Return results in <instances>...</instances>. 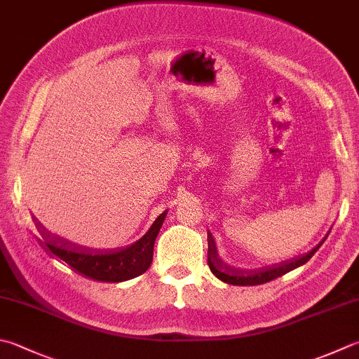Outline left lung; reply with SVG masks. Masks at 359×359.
Here are the masks:
<instances>
[{
	"label": "left lung",
	"instance_id": "left-lung-1",
	"mask_svg": "<svg viewBox=\"0 0 359 359\" xmlns=\"http://www.w3.org/2000/svg\"><path fill=\"white\" fill-rule=\"evenodd\" d=\"M327 239V238H325ZM209 242V241H208ZM212 243V241H211ZM208 243V266L211 269V272L217 276L219 280H222L223 283H228V285H234V286H256V285H262V283H269L278 276H283L285 273L290 272L297 267H300L302 264H305L309 259V255L302 256L299 259H290V261H285L281 264H276V266L267 267V269H261L258 272H255L252 275L247 276H234V275H228L225 272H220V267L217 264V258H214V245ZM323 243V241H322Z\"/></svg>",
	"mask_w": 359,
	"mask_h": 359
}]
</instances>
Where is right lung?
<instances>
[{"label": "right lung", "mask_w": 359, "mask_h": 359, "mask_svg": "<svg viewBox=\"0 0 359 359\" xmlns=\"http://www.w3.org/2000/svg\"><path fill=\"white\" fill-rule=\"evenodd\" d=\"M168 211L162 212L159 217L153 222L150 229L145 233L144 238L137 241L130 248L118 252L116 255H89V253H74L67 252L64 248L53 247L46 243L53 255L59 256L65 261L74 272L81 273L86 278L106 283H120L131 280L134 276L145 273L153 261L154 241L161 231L162 223Z\"/></svg>", "instance_id": "1"}]
</instances>
